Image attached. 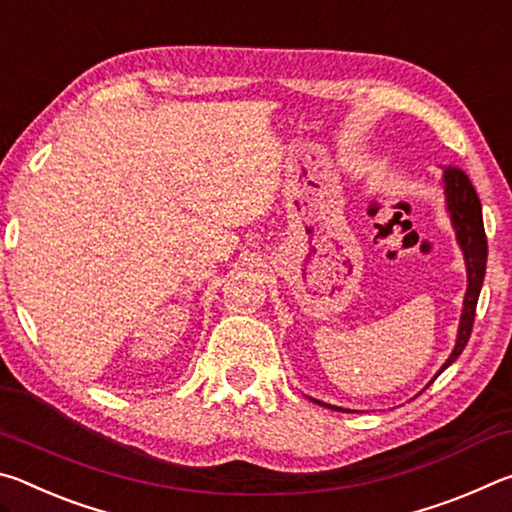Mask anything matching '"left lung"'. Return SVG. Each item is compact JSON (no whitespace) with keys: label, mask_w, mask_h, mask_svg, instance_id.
<instances>
[{"label":"left lung","mask_w":512,"mask_h":512,"mask_svg":"<svg viewBox=\"0 0 512 512\" xmlns=\"http://www.w3.org/2000/svg\"><path fill=\"white\" fill-rule=\"evenodd\" d=\"M443 185H445V201H447V212L452 225L456 230L458 246L463 250L465 266H467V291L463 300V314H461V325H458V336L456 345L449 359L443 363L445 368L452 366V363L461 357L465 350L467 341H470L472 325H474V311L476 302H479V293L483 287V275H485V262H488V239H485L483 230V214H481V201L476 196V189L472 187L467 173L458 167H447L443 173ZM318 402V400H314ZM320 406H327V409L343 411L341 406H332L325 402H318Z\"/></svg>","instance_id":"8db88e82"}]
</instances>
